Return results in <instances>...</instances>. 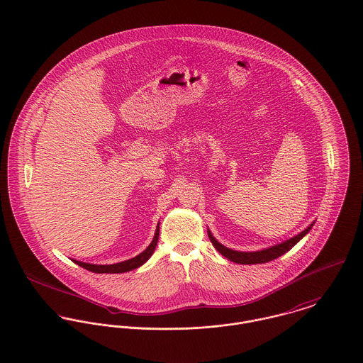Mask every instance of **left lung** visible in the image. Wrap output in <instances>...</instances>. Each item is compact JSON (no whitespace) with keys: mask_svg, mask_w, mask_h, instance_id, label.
<instances>
[{"mask_svg":"<svg viewBox=\"0 0 363 363\" xmlns=\"http://www.w3.org/2000/svg\"><path fill=\"white\" fill-rule=\"evenodd\" d=\"M313 224H311L305 231H302L301 234H298L296 237L288 240V241L282 242L280 245L272 246L269 249H263L259 252H237L233 249H228L225 246H223L220 242L216 241V238L210 234L208 231V238L211 243L214 245V247L227 259H230L234 263H240V264H257V263H267L270 260H274L277 257H280L285 252H288L291 247H294L298 242L301 241L312 228Z\"/></svg>","mask_w":363,"mask_h":363,"instance_id":"1","label":"left lung"}]
</instances>
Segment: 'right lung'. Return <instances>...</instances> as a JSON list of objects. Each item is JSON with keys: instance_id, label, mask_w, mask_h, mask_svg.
<instances>
[{"instance_id": "obj_1", "label": "right lung", "mask_w": 363, "mask_h": 363, "mask_svg": "<svg viewBox=\"0 0 363 363\" xmlns=\"http://www.w3.org/2000/svg\"><path fill=\"white\" fill-rule=\"evenodd\" d=\"M159 228H160V227L157 225L155 238H153L152 243L147 246V249L143 250L140 255H138V256L129 259V260H125V262L117 263V264H103V266H100V264L82 263V262H78V260H74V262H75L77 264H79L83 269H86V270H89V272H93V273H99V274H103V273H107V274H110V273H114V274H116V273H117V274H118V273L130 272V270L138 269L139 266H142V264L153 255V252H155V249H156V245H157V241H159V234H160Z\"/></svg>"}]
</instances>
